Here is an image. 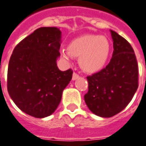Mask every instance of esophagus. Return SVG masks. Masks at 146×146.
Masks as SVG:
<instances>
[{
  "label": "esophagus",
  "instance_id": "1",
  "mask_svg": "<svg viewBox=\"0 0 146 146\" xmlns=\"http://www.w3.org/2000/svg\"><path fill=\"white\" fill-rule=\"evenodd\" d=\"M79 77H80V76H79V75H78L77 73H73V77H72V80H76V79H78Z\"/></svg>",
  "mask_w": 146,
  "mask_h": 146
}]
</instances>
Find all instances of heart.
<instances>
[{"instance_id": "1", "label": "heart", "mask_w": 146, "mask_h": 146, "mask_svg": "<svg viewBox=\"0 0 146 146\" xmlns=\"http://www.w3.org/2000/svg\"><path fill=\"white\" fill-rule=\"evenodd\" d=\"M67 50L61 54L65 61L69 62L71 56L79 58L81 69L87 73H94L106 66L111 54V44L104 36L84 35L70 42Z\"/></svg>"}]
</instances>
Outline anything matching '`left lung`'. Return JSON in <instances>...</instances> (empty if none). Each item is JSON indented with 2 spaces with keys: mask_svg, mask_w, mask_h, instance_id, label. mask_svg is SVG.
Here are the masks:
<instances>
[{
  "mask_svg": "<svg viewBox=\"0 0 146 146\" xmlns=\"http://www.w3.org/2000/svg\"><path fill=\"white\" fill-rule=\"evenodd\" d=\"M114 51L110 62L87 76L88 91L84 101L93 114L103 118L115 115L131 101L138 87V67L132 46L111 30Z\"/></svg>",
  "mask_w": 146,
  "mask_h": 146,
  "instance_id": "obj_1",
  "label": "left lung"
}]
</instances>
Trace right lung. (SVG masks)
Listing matches in <instances>:
<instances>
[{"mask_svg": "<svg viewBox=\"0 0 146 146\" xmlns=\"http://www.w3.org/2000/svg\"><path fill=\"white\" fill-rule=\"evenodd\" d=\"M62 32L58 27H40L16 45L8 68V92L19 108L31 116L45 118L58 107L73 70L61 71Z\"/></svg>", "mask_w": 146, "mask_h": 146, "instance_id": "obj_1", "label": "right lung"}]
</instances>
